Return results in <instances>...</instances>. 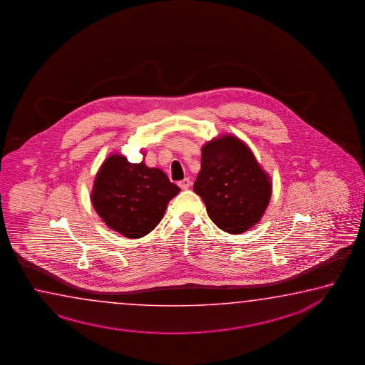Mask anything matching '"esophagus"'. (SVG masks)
I'll list each match as a JSON object with an SVG mask.
<instances>
[{"mask_svg": "<svg viewBox=\"0 0 365 365\" xmlns=\"http://www.w3.org/2000/svg\"><path fill=\"white\" fill-rule=\"evenodd\" d=\"M179 184L180 187L182 189V190H186V189H189V186L192 185V181L189 178H185V179L181 180L178 182Z\"/></svg>", "mask_w": 365, "mask_h": 365, "instance_id": "esophagus-1", "label": "esophagus"}]
</instances>
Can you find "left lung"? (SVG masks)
<instances>
[{"mask_svg":"<svg viewBox=\"0 0 365 365\" xmlns=\"http://www.w3.org/2000/svg\"><path fill=\"white\" fill-rule=\"evenodd\" d=\"M194 192L221 230L240 234L262 217L272 184L250 148L234 136H224L203 146Z\"/></svg>","mask_w":365,"mask_h":365,"instance_id":"left-lung-1","label":"left lung"}]
</instances>
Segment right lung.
Segmentation results:
<instances>
[{
	"mask_svg": "<svg viewBox=\"0 0 365 365\" xmlns=\"http://www.w3.org/2000/svg\"><path fill=\"white\" fill-rule=\"evenodd\" d=\"M180 192L158 168L110 155L93 184V208L106 225L127 238H141L162 220L167 203Z\"/></svg>",
	"mask_w": 365,
	"mask_h": 365,
	"instance_id": "obj_1",
	"label": "right lung"
}]
</instances>
